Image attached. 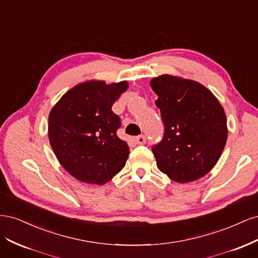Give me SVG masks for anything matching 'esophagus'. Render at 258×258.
<instances>
[{"mask_svg":"<svg viewBox=\"0 0 258 258\" xmlns=\"http://www.w3.org/2000/svg\"><path fill=\"white\" fill-rule=\"evenodd\" d=\"M135 142H136V144L143 145L146 142V138H145V136H139V137L135 138Z\"/></svg>","mask_w":258,"mask_h":258,"instance_id":"obj_1","label":"esophagus"}]
</instances>
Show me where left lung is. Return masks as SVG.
I'll return each mask as SVG.
<instances>
[{"label": "left lung", "mask_w": 258, "mask_h": 258, "mask_svg": "<svg viewBox=\"0 0 258 258\" xmlns=\"http://www.w3.org/2000/svg\"><path fill=\"white\" fill-rule=\"evenodd\" d=\"M157 93L165 132L152 147L162 173L177 183L205 176L216 165L227 141V120L215 96L201 84L172 75L151 82Z\"/></svg>", "instance_id": "left-lung-1"}]
</instances>
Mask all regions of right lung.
I'll list each match as a JSON object with an SVG mask.
<instances>
[{
    "label": "right lung",
    "instance_id": "add662e5",
    "mask_svg": "<svg viewBox=\"0 0 258 258\" xmlns=\"http://www.w3.org/2000/svg\"><path fill=\"white\" fill-rule=\"evenodd\" d=\"M127 82H85L52 107L48 137L61 166L81 182L103 185L126 165L129 146L117 137L120 118L112 106Z\"/></svg>",
    "mask_w": 258,
    "mask_h": 258
}]
</instances>
